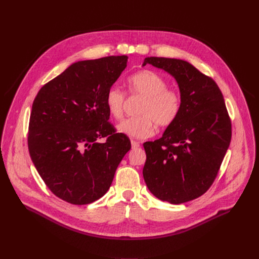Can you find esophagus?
<instances>
[{
    "mask_svg": "<svg viewBox=\"0 0 259 259\" xmlns=\"http://www.w3.org/2000/svg\"><path fill=\"white\" fill-rule=\"evenodd\" d=\"M131 145H132V149H137V147L140 146V142L136 141V140H131Z\"/></svg>",
    "mask_w": 259,
    "mask_h": 259,
    "instance_id": "obj_1",
    "label": "esophagus"
}]
</instances>
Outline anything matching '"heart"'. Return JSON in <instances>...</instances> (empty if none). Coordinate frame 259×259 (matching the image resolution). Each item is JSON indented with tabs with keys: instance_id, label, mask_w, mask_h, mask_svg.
I'll use <instances>...</instances> for the list:
<instances>
[{
	"instance_id": "b5f03b06",
	"label": "heart",
	"mask_w": 259,
	"mask_h": 259,
	"mask_svg": "<svg viewBox=\"0 0 259 259\" xmlns=\"http://www.w3.org/2000/svg\"><path fill=\"white\" fill-rule=\"evenodd\" d=\"M167 81L159 73L142 69L127 79L128 93L142 97L137 116L123 121L120 132L135 138H147L156 131V125L162 128L171 126L178 118L182 108V96L179 91L168 88ZM126 92L119 87L109 88L105 95V106L109 116L121 120L124 117Z\"/></svg>"
}]
</instances>
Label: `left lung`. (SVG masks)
<instances>
[{"label":"left lung","mask_w":259,"mask_h":259,"mask_svg":"<svg viewBox=\"0 0 259 259\" xmlns=\"http://www.w3.org/2000/svg\"><path fill=\"white\" fill-rule=\"evenodd\" d=\"M172 75L182 96L177 120L155 141L143 143V178L162 201L181 204L199 198L214 182L232 139V122L215 81L181 59L147 57Z\"/></svg>","instance_id":"1"}]
</instances>
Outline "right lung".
Segmentation results:
<instances>
[{"label": "right lung", "mask_w": 259, "mask_h": 259, "mask_svg": "<svg viewBox=\"0 0 259 259\" xmlns=\"http://www.w3.org/2000/svg\"><path fill=\"white\" fill-rule=\"evenodd\" d=\"M126 55L78 61L36 94L28 124L32 163L59 199L86 205L101 198L131 149L108 122L105 95L127 66ZM105 138L101 144L98 140Z\"/></svg>", "instance_id": "right-lung-1"}]
</instances>
